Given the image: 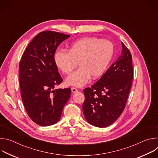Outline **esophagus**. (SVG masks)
Wrapping results in <instances>:
<instances>
[{"instance_id": "esophagus-1", "label": "esophagus", "mask_w": 158, "mask_h": 158, "mask_svg": "<svg viewBox=\"0 0 158 158\" xmlns=\"http://www.w3.org/2000/svg\"><path fill=\"white\" fill-rule=\"evenodd\" d=\"M71 91L73 93H77L78 91V90L76 89V88H74V87H72L71 88Z\"/></svg>"}]
</instances>
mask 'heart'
<instances>
[{"label": "heart", "instance_id": "b5f03b06", "mask_svg": "<svg viewBox=\"0 0 158 158\" xmlns=\"http://www.w3.org/2000/svg\"><path fill=\"white\" fill-rule=\"evenodd\" d=\"M114 54V46L107 39L87 37L73 42L68 52L58 50L54 54V61L64 74H69L77 66L79 68L66 79V83L82 87L91 77L98 79L107 70Z\"/></svg>", "mask_w": 158, "mask_h": 158}]
</instances>
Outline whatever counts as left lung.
I'll use <instances>...</instances> for the list:
<instances>
[{
  "mask_svg": "<svg viewBox=\"0 0 158 158\" xmlns=\"http://www.w3.org/2000/svg\"><path fill=\"white\" fill-rule=\"evenodd\" d=\"M121 54L91 87L84 90L82 110L86 121L106 127L114 123L124 110L133 77L132 56L122 42Z\"/></svg>",
  "mask_w": 158,
  "mask_h": 158,
  "instance_id": "left-lung-1",
  "label": "left lung"
}]
</instances>
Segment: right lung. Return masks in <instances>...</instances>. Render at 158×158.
Masks as SVG:
<instances>
[{
  "mask_svg": "<svg viewBox=\"0 0 158 158\" xmlns=\"http://www.w3.org/2000/svg\"><path fill=\"white\" fill-rule=\"evenodd\" d=\"M69 37L54 31L39 33L26 48L19 63L22 102L29 118L41 126L57 123L71 97L70 88L54 89L62 79L54 61L56 49Z\"/></svg>",
  "mask_w": 158,
  "mask_h": 158,
  "instance_id": "obj_1",
  "label": "right lung"
}]
</instances>
